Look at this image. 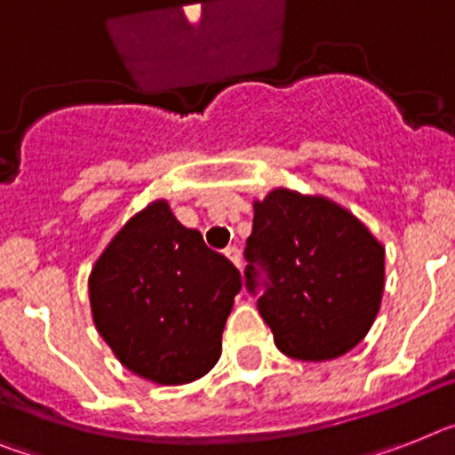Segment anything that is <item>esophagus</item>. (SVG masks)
Masks as SVG:
<instances>
[{"label": "esophagus", "mask_w": 455, "mask_h": 455, "mask_svg": "<svg viewBox=\"0 0 455 455\" xmlns=\"http://www.w3.org/2000/svg\"><path fill=\"white\" fill-rule=\"evenodd\" d=\"M225 258L235 265V267H242V253L236 246H230V249H225Z\"/></svg>", "instance_id": "esophagus-1"}]
</instances>
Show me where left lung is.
Returning a JSON list of instances; mask_svg holds the SVG:
<instances>
[{"label":"left lung","instance_id":"obj_1","mask_svg":"<svg viewBox=\"0 0 455 455\" xmlns=\"http://www.w3.org/2000/svg\"><path fill=\"white\" fill-rule=\"evenodd\" d=\"M246 288L281 354L332 360L365 339L384 295V246L337 202L276 188L253 202ZM266 279L260 280L261 272Z\"/></svg>","mask_w":455,"mask_h":455}]
</instances>
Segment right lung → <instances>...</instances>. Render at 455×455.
<instances>
[{
  "label": "right lung",
  "mask_w": 455,
  "mask_h": 455,
  "mask_svg": "<svg viewBox=\"0 0 455 455\" xmlns=\"http://www.w3.org/2000/svg\"><path fill=\"white\" fill-rule=\"evenodd\" d=\"M97 332L137 377L190 384L220 358L242 274L156 200L127 220L90 272Z\"/></svg>",
  "instance_id": "1"
}]
</instances>
